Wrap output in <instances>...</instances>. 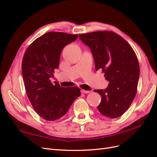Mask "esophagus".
Listing matches in <instances>:
<instances>
[{
  "label": "esophagus",
  "mask_w": 157,
  "mask_h": 157,
  "mask_svg": "<svg viewBox=\"0 0 157 157\" xmlns=\"http://www.w3.org/2000/svg\"><path fill=\"white\" fill-rule=\"evenodd\" d=\"M81 92L84 94H88L90 92V91H89V90H82Z\"/></svg>",
  "instance_id": "esophagus-1"
}]
</instances>
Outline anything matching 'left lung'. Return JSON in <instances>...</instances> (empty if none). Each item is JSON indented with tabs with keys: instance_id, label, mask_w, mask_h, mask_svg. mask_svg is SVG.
<instances>
[{
	"instance_id": "1",
	"label": "left lung",
	"mask_w": 157,
	"mask_h": 157,
	"mask_svg": "<svg viewBox=\"0 0 157 157\" xmlns=\"http://www.w3.org/2000/svg\"><path fill=\"white\" fill-rule=\"evenodd\" d=\"M94 58L95 68L101 69L109 82L105 90H95L101 96L98 107L101 115L115 118L129 108L136 96L140 65L130 45L117 33L97 31L79 35Z\"/></svg>"
}]
</instances>
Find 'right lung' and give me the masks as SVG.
Here are the masks:
<instances>
[{"label": "right lung", "mask_w": 157, "mask_h": 157, "mask_svg": "<svg viewBox=\"0 0 157 157\" xmlns=\"http://www.w3.org/2000/svg\"><path fill=\"white\" fill-rule=\"evenodd\" d=\"M77 38L78 35L65 33H46L33 41L23 56L21 71L27 96L34 110L44 120L62 117L80 96L78 87H61L50 80L54 69L59 67L63 48Z\"/></svg>", "instance_id": "add662e5"}]
</instances>
